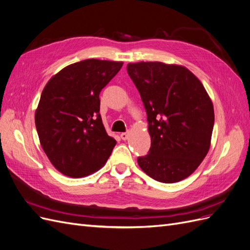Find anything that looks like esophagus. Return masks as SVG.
<instances>
[{
	"label": "esophagus",
	"mask_w": 250,
	"mask_h": 250,
	"mask_svg": "<svg viewBox=\"0 0 250 250\" xmlns=\"http://www.w3.org/2000/svg\"><path fill=\"white\" fill-rule=\"evenodd\" d=\"M121 139H122L123 141H126L128 139V132L121 133Z\"/></svg>",
	"instance_id": "esophagus-1"
}]
</instances>
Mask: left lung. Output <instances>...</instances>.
<instances>
[{
    "label": "left lung",
    "mask_w": 250,
    "mask_h": 250,
    "mask_svg": "<svg viewBox=\"0 0 250 250\" xmlns=\"http://www.w3.org/2000/svg\"><path fill=\"white\" fill-rule=\"evenodd\" d=\"M141 95L151 138L149 153L138 157L147 175L165 184L190 176L208 154L214 106L200 80L187 67L160 62L127 64Z\"/></svg>",
    "instance_id": "8db88e82"
}]
</instances>
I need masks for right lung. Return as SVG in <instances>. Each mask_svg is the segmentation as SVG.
<instances>
[{
    "instance_id": "obj_1",
    "label": "right lung",
    "mask_w": 250,
    "mask_h": 250,
    "mask_svg": "<svg viewBox=\"0 0 250 250\" xmlns=\"http://www.w3.org/2000/svg\"><path fill=\"white\" fill-rule=\"evenodd\" d=\"M122 62L85 59L65 66L42 89L35 111L41 145L63 175L84 177L103 167L117 141L100 116L99 95Z\"/></svg>"
}]
</instances>
